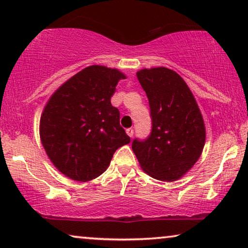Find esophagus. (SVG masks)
Listing matches in <instances>:
<instances>
[{
	"instance_id": "obj_1",
	"label": "esophagus",
	"mask_w": 248,
	"mask_h": 248,
	"mask_svg": "<svg viewBox=\"0 0 248 248\" xmlns=\"http://www.w3.org/2000/svg\"><path fill=\"white\" fill-rule=\"evenodd\" d=\"M126 133H127V135H128V137H130V138L133 137V134H134L133 128H127V130H126Z\"/></svg>"
}]
</instances>
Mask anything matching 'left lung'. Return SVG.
I'll return each instance as SVG.
<instances>
[{
    "label": "left lung",
    "mask_w": 248,
    "mask_h": 248,
    "mask_svg": "<svg viewBox=\"0 0 248 248\" xmlns=\"http://www.w3.org/2000/svg\"><path fill=\"white\" fill-rule=\"evenodd\" d=\"M137 77L148 97L152 127L147 139H134L132 150L151 177L176 181L202 154L205 127L201 111L175 71L154 67L139 71Z\"/></svg>",
    "instance_id": "8db88e82"
}]
</instances>
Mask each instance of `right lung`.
<instances>
[{
	"mask_svg": "<svg viewBox=\"0 0 248 248\" xmlns=\"http://www.w3.org/2000/svg\"><path fill=\"white\" fill-rule=\"evenodd\" d=\"M125 76L91 65L78 72L50 97L40 118V140L54 166L67 177L88 182L110 164L114 152L131 139L110 104Z\"/></svg>",
	"mask_w": 248,
	"mask_h": 248,
	"instance_id": "obj_1",
	"label": "right lung"
}]
</instances>
